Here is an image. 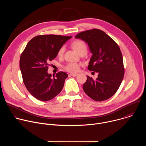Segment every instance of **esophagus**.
Listing matches in <instances>:
<instances>
[{
	"instance_id": "esophagus-1",
	"label": "esophagus",
	"mask_w": 146,
	"mask_h": 146,
	"mask_svg": "<svg viewBox=\"0 0 146 146\" xmlns=\"http://www.w3.org/2000/svg\"><path fill=\"white\" fill-rule=\"evenodd\" d=\"M78 74H77V73H70V76H73V77H76V76H77Z\"/></svg>"
}]
</instances>
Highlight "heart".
Returning <instances> with one entry per match:
<instances>
[{
    "label": "heart",
    "instance_id": "obj_1",
    "mask_svg": "<svg viewBox=\"0 0 146 146\" xmlns=\"http://www.w3.org/2000/svg\"><path fill=\"white\" fill-rule=\"evenodd\" d=\"M73 48L80 54L81 52L86 51H87V46L84 41L82 40H76L72 43ZM64 47H62L58 52V56H62L64 52ZM80 69V64L76 62H69L66 66L65 69L70 72H76Z\"/></svg>",
    "mask_w": 146,
    "mask_h": 146
}]
</instances>
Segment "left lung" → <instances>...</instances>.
Wrapping results in <instances>:
<instances>
[{"label":"left lung","mask_w":146,"mask_h":146,"mask_svg":"<svg viewBox=\"0 0 146 146\" xmlns=\"http://www.w3.org/2000/svg\"><path fill=\"white\" fill-rule=\"evenodd\" d=\"M88 45L92 55L88 69L98 73L94 80L87 76L82 86L85 93L94 100H106L119 88L124 76L122 55L119 46L105 32L94 29L75 36Z\"/></svg>","instance_id":"obj_1"}]
</instances>
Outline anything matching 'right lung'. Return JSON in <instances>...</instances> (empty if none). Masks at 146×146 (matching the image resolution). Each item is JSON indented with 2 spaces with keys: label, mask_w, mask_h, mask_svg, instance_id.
I'll return each mask as SVG.
<instances>
[{
  "label": "right lung",
  "mask_w": 146,
  "mask_h": 146,
  "mask_svg": "<svg viewBox=\"0 0 146 146\" xmlns=\"http://www.w3.org/2000/svg\"><path fill=\"white\" fill-rule=\"evenodd\" d=\"M72 36L40 35L29 41L19 60L24 84L30 94L41 101H48L58 95L68 75L64 72L52 77L48 63L56 58L59 50Z\"/></svg>",
  "instance_id": "1"
}]
</instances>
